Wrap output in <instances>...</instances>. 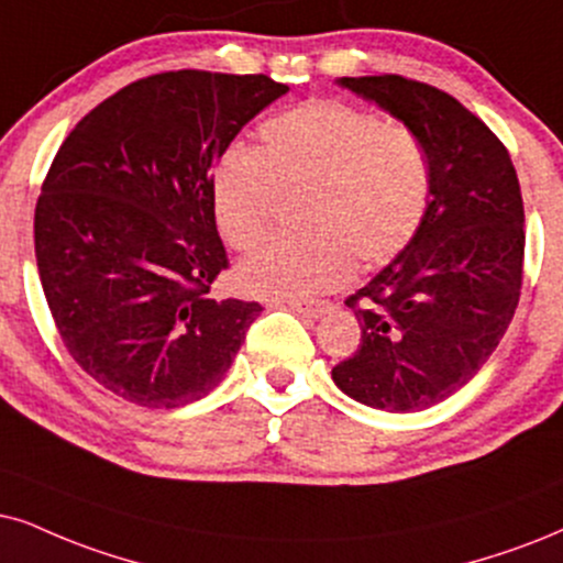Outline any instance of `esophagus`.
<instances>
[{
	"mask_svg": "<svg viewBox=\"0 0 563 563\" xmlns=\"http://www.w3.org/2000/svg\"><path fill=\"white\" fill-rule=\"evenodd\" d=\"M288 306L298 314L309 317V319H319L324 314V311H330V303L327 301H303V298H290Z\"/></svg>",
	"mask_w": 563,
	"mask_h": 563,
	"instance_id": "1",
	"label": "esophagus"
}]
</instances>
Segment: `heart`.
<instances>
[{"instance_id":"heart-1","label":"heart","mask_w":563,"mask_h":563,"mask_svg":"<svg viewBox=\"0 0 563 563\" xmlns=\"http://www.w3.org/2000/svg\"><path fill=\"white\" fill-rule=\"evenodd\" d=\"M277 191L298 195L296 236H275L239 262L236 286L260 298L338 288L389 262L421 229L431 166L421 137L340 101H309L260 130V153L231 147L212 176L220 236L249 249L273 218Z\"/></svg>"}]
</instances>
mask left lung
Masks as SVG:
<instances>
[{"mask_svg":"<svg viewBox=\"0 0 563 563\" xmlns=\"http://www.w3.org/2000/svg\"><path fill=\"white\" fill-rule=\"evenodd\" d=\"M338 85L421 137L431 195L410 244L345 301L361 345L332 382L368 408L426 410L481 372L515 317L525 260L517 170L499 137L431 85L400 75Z\"/></svg>","mask_w":563,"mask_h":563,"instance_id":"obj_1","label":"left lung"}]
</instances>
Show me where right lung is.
I'll list each match as a JSON object with an SVG mask.
<instances>
[{"label":"right lung","mask_w":563,"mask_h":563,"mask_svg":"<svg viewBox=\"0 0 563 563\" xmlns=\"http://www.w3.org/2000/svg\"><path fill=\"white\" fill-rule=\"evenodd\" d=\"M286 92L265 75L163 73L113 92L62 142L35 205V265L69 355L126 402L202 400L262 314L210 294L229 267L212 168Z\"/></svg>","instance_id":"right-lung-1"}]
</instances>
